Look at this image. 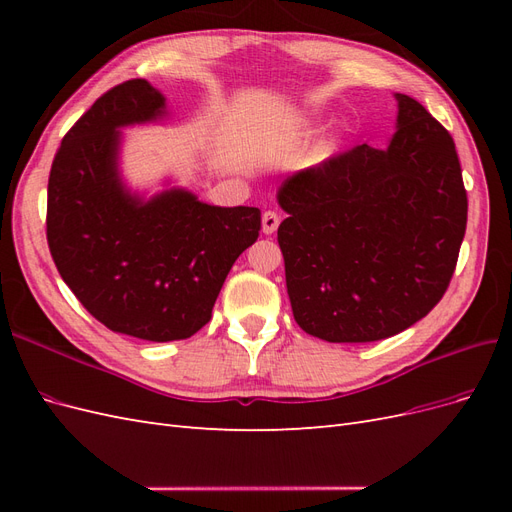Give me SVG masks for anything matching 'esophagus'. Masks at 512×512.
<instances>
[{
  "label": "esophagus",
  "mask_w": 512,
  "mask_h": 512,
  "mask_svg": "<svg viewBox=\"0 0 512 512\" xmlns=\"http://www.w3.org/2000/svg\"><path fill=\"white\" fill-rule=\"evenodd\" d=\"M280 222H282L280 213L271 211V209L265 211L262 213V232H265V235H271V232H275L277 226H280Z\"/></svg>",
  "instance_id": "obj_1"
}]
</instances>
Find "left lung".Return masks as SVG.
Returning a JSON list of instances; mask_svg holds the SVG:
<instances>
[{
	"label": "left lung",
	"instance_id": "1",
	"mask_svg": "<svg viewBox=\"0 0 512 512\" xmlns=\"http://www.w3.org/2000/svg\"><path fill=\"white\" fill-rule=\"evenodd\" d=\"M389 149L367 143L284 181L277 228L299 327L333 344L393 337L440 303L457 267L468 194L453 136L397 94Z\"/></svg>",
	"mask_w": 512,
	"mask_h": 512
}]
</instances>
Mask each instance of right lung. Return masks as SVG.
I'll return each mask as SVG.
<instances>
[{
    "label": "right lung",
    "mask_w": 512,
    "mask_h": 512,
    "mask_svg": "<svg viewBox=\"0 0 512 512\" xmlns=\"http://www.w3.org/2000/svg\"><path fill=\"white\" fill-rule=\"evenodd\" d=\"M162 113L164 96L145 79L108 89L66 132L46 196V241L61 280L106 329L147 342L203 329L260 230L256 207H213L183 190L141 203L123 190L117 128Z\"/></svg>",
    "instance_id": "right-lung-1"
}]
</instances>
